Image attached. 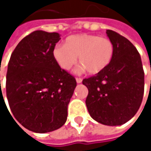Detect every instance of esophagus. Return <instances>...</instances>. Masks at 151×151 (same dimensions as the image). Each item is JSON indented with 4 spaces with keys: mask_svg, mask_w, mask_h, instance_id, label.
Wrapping results in <instances>:
<instances>
[{
    "mask_svg": "<svg viewBox=\"0 0 151 151\" xmlns=\"http://www.w3.org/2000/svg\"><path fill=\"white\" fill-rule=\"evenodd\" d=\"M76 81H77V83H81L82 82V78H76Z\"/></svg>",
    "mask_w": 151,
    "mask_h": 151,
    "instance_id": "esophagus-1",
    "label": "esophagus"
}]
</instances>
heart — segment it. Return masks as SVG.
<instances>
[{
	"instance_id": "b5f03b06",
	"label": "heart",
	"mask_w": 151,
	"mask_h": 151,
	"mask_svg": "<svg viewBox=\"0 0 151 151\" xmlns=\"http://www.w3.org/2000/svg\"><path fill=\"white\" fill-rule=\"evenodd\" d=\"M114 53V46L109 38L89 34L70 36L65 40V45H57L52 50V57L61 69L70 71L78 56V62L82 65L80 70H86L90 74L104 71Z\"/></svg>"
}]
</instances>
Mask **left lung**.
Wrapping results in <instances>:
<instances>
[{
  "label": "left lung",
  "mask_w": 151,
  "mask_h": 151,
  "mask_svg": "<svg viewBox=\"0 0 151 151\" xmlns=\"http://www.w3.org/2000/svg\"><path fill=\"white\" fill-rule=\"evenodd\" d=\"M114 53L109 65L100 73L83 79L88 88L86 105L96 122L119 126L138 111L144 91V73L136 48L126 37L107 29Z\"/></svg>",
  "instance_id": "obj_1"
}]
</instances>
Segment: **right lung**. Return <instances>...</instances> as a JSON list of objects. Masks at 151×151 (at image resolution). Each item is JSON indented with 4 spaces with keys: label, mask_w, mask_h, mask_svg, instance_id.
Segmentation results:
<instances>
[{
    "label": "right lung",
    "mask_w": 151,
    "mask_h": 151,
    "mask_svg": "<svg viewBox=\"0 0 151 151\" xmlns=\"http://www.w3.org/2000/svg\"><path fill=\"white\" fill-rule=\"evenodd\" d=\"M59 40L58 33L36 30L17 45L9 62L6 93L10 109L22 126L36 133L51 132L65 123L77 86L74 77L52 57Z\"/></svg>",
    "instance_id": "1"
}]
</instances>
